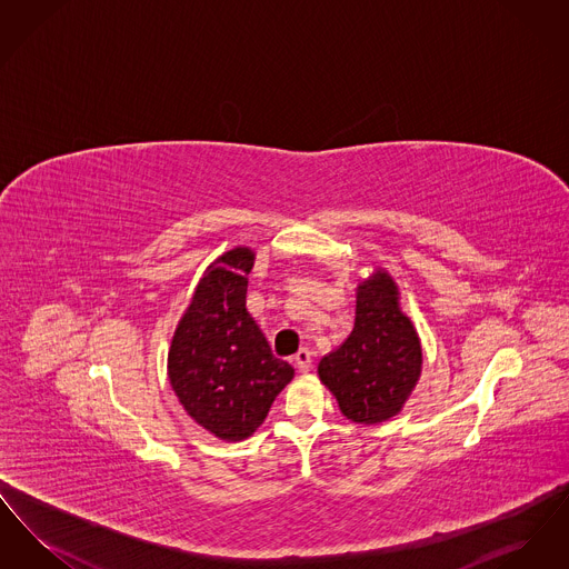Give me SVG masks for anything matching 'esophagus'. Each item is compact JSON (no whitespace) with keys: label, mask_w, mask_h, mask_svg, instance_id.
I'll list each match as a JSON object with an SVG mask.
<instances>
[{"label":"esophagus","mask_w":569,"mask_h":569,"mask_svg":"<svg viewBox=\"0 0 569 569\" xmlns=\"http://www.w3.org/2000/svg\"><path fill=\"white\" fill-rule=\"evenodd\" d=\"M295 362H297L300 373H307L311 369V352L305 350V348L298 350L297 356H295Z\"/></svg>","instance_id":"obj_1"}]
</instances>
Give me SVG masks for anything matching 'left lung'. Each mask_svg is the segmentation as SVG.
<instances>
[{
    "instance_id": "1",
    "label": "left lung",
    "mask_w": 569,
    "mask_h": 569,
    "mask_svg": "<svg viewBox=\"0 0 569 569\" xmlns=\"http://www.w3.org/2000/svg\"><path fill=\"white\" fill-rule=\"evenodd\" d=\"M422 373V346L399 302V286L373 269L356 288L350 337L318 365V376L341 413L358 425H379L401 413Z\"/></svg>"
}]
</instances>
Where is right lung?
I'll use <instances>...</instances> for the list:
<instances>
[{"instance_id": "obj_1", "label": "right lung", "mask_w": 569, "mask_h": 569, "mask_svg": "<svg viewBox=\"0 0 569 569\" xmlns=\"http://www.w3.org/2000/svg\"><path fill=\"white\" fill-rule=\"evenodd\" d=\"M253 260L256 251L239 244L207 267L168 350V379L179 403L223 441L256 433L295 378L244 307Z\"/></svg>"}]
</instances>
